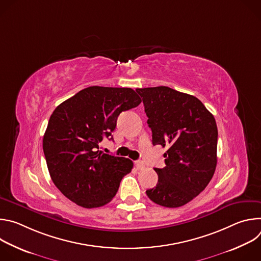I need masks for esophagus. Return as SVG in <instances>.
<instances>
[{
  "label": "esophagus",
  "instance_id": "34e87169",
  "mask_svg": "<svg viewBox=\"0 0 261 261\" xmlns=\"http://www.w3.org/2000/svg\"><path fill=\"white\" fill-rule=\"evenodd\" d=\"M135 166H136V168L139 170V169H143L144 168V163L142 162V161H136L135 162Z\"/></svg>",
  "mask_w": 261,
  "mask_h": 261
}]
</instances>
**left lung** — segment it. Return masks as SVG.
Returning a JSON list of instances; mask_svg holds the SVG:
<instances>
[{
	"label": "left lung",
	"mask_w": 261,
	"mask_h": 261,
	"mask_svg": "<svg viewBox=\"0 0 261 261\" xmlns=\"http://www.w3.org/2000/svg\"><path fill=\"white\" fill-rule=\"evenodd\" d=\"M142 98L153 144L167 147L156 187L146 190L155 203L178 207L202 192L217 165L218 129L214 116L192 95L168 87L136 89Z\"/></svg>",
	"instance_id": "8db88e82"
}]
</instances>
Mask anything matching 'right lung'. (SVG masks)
Instances as JSON below:
<instances>
[{
    "instance_id": "right-lung-1",
    "label": "right lung",
    "mask_w": 261,
    "mask_h": 261,
    "mask_svg": "<svg viewBox=\"0 0 261 261\" xmlns=\"http://www.w3.org/2000/svg\"><path fill=\"white\" fill-rule=\"evenodd\" d=\"M130 88L89 87L61 103L43 137V152L56 187L86 208L105 205L133 168L128 158L103 154L99 143L111 137L122 111L138 106Z\"/></svg>"
}]
</instances>
